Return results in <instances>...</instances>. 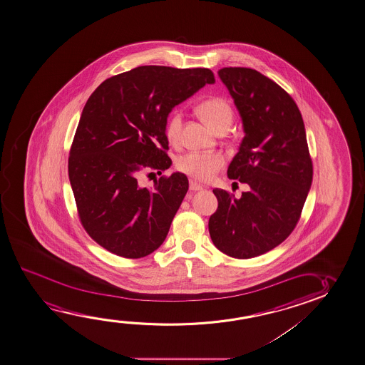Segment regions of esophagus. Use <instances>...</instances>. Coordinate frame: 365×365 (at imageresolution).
<instances>
[{"instance_id": "34e87169", "label": "esophagus", "mask_w": 365, "mask_h": 365, "mask_svg": "<svg viewBox=\"0 0 365 365\" xmlns=\"http://www.w3.org/2000/svg\"><path fill=\"white\" fill-rule=\"evenodd\" d=\"M190 190L196 192V190H203V187L200 183L195 182V180H190Z\"/></svg>"}]
</instances>
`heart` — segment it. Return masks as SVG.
Returning <instances> with one entry per match:
<instances>
[{
    "label": "heart",
    "mask_w": 365,
    "mask_h": 365,
    "mask_svg": "<svg viewBox=\"0 0 365 365\" xmlns=\"http://www.w3.org/2000/svg\"><path fill=\"white\" fill-rule=\"evenodd\" d=\"M198 111L202 118L215 130L228 129L233 118L232 106L223 96H211L202 101L198 106ZM183 127V113L180 109L170 111L164 133L170 143H178ZM226 159L218 152H188L180 155L175 160V168L182 173L190 175L193 180L200 182H210L217 173L225 167Z\"/></svg>",
    "instance_id": "obj_1"
}]
</instances>
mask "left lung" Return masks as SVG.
Instances as JSON below:
<instances>
[{
  "instance_id": "left-lung-1",
  "label": "left lung",
  "mask_w": 365,
  "mask_h": 365,
  "mask_svg": "<svg viewBox=\"0 0 365 365\" xmlns=\"http://www.w3.org/2000/svg\"><path fill=\"white\" fill-rule=\"evenodd\" d=\"M242 116L243 137L228 167L231 180L250 185L240 200L215 188L212 242L233 259H252L290 236L312 187V160L302 113L280 85L250 68L218 71Z\"/></svg>"
}]
</instances>
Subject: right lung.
<instances>
[{
	"label": "right lung",
	"instance_id": "right-lung-1",
	"mask_svg": "<svg viewBox=\"0 0 365 365\" xmlns=\"http://www.w3.org/2000/svg\"><path fill=\"white\" fill-rule=\"evenodd\" d=\"M213 83L205 68L139 66L104 80L86 101L70 148V185L83 227L111 254L140 259L167 237L188 180L177 172L147 188L139 177L170 167L167 116Z\"/></svg>",
	"mask_w": 365,
	"mask_h": 365
}]
</instances>
